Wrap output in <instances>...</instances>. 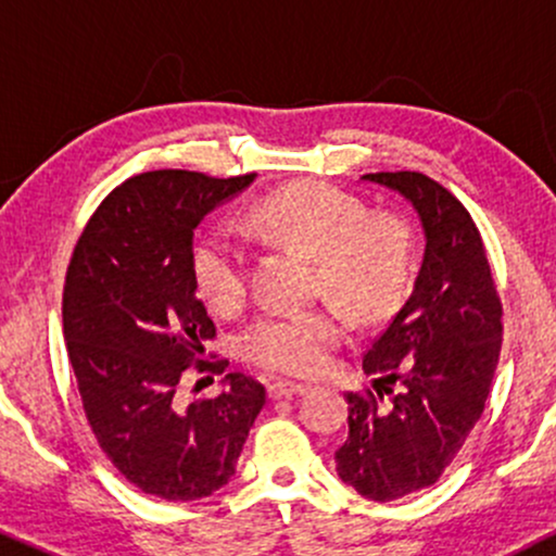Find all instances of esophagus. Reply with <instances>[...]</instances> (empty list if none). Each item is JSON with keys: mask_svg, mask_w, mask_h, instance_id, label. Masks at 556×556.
Returning <instances> with one entry per match:
<instances>
[{"mask_svg": "<svg viewBox=\"0 0 556 556\" xmlns=\"http://www.w3.org/2000/svg\"><path fill=\"white\" fill-rule=\"evenodd\" d=\"M308 392L305 384H295V381H271L269 384V397L282 400V397H298V394Z\"/></svg>", "mask_w": 556, "mask_h": 556, "instance_id": "34e87169", "label": "esophagus"}]
</instances>
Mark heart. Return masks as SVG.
Instances as JSON below:
<instances>
[{
    "label": "heart",
    "instance_id": "b5f03b06",
    "mask_svg": "<svg viewBox=\"0 0 556 556\" xmlns=\"http://www.w3.org/2000/svg\"><path fill=\"white\" fill-rule=\"evenodd\" d=\"M248 225L274 245L314 258L316 290L327 292L355 321H384L410 290L413 232L394 212L368 214L358 195L327 182H298L253 203ZM195 292L216 314H232L248 292L245 248L229 225L195 242L190 258ZM334 308L269 311L240 331L242 358L271 374L321 371L342 340Z\"/></svg>",
    "mask_w": 556,
    "mask_h": 556
}]
</instances>
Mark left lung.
<instances>
[{
  "instance_id": "obj_1",
  "label": "left lung",
  "mask_w": 556,
  "mask_h": 556,
  "mask_svg": "<svg viewBox=\"0 0 556 556\" xmlns=\"http://www.w3.org/2000/svg\"><path fill=\"white\" fill-rule=\"evenodd\" d=\"M426 232L416 290L363 355L371 387L348 392L337 473L374 502L439 481L481 418L502 350V300L468 208L424 172H374Z\"/></svg>"
}]
</instances>
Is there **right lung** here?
I'll list each match as a JSON object with an SVG mask.
<instances>
[{"label":"right lung","instance_id":"obj_1","mask_svg":"<svg viewBox=\"0 0 556 556\" xmlns=\"http://www.w3.org/2000/svg\"><path fill=\"white\" fill-rule=\"evenodd\" d=\"M253 177H130L99 203L70 258L62 329L83 413L114 468L159 500L225 486L266 402L264 384L238 371L216 397H180L190 374L208 379L229 363L203 361L216 327L195 298L193 232Z\"/></svg>","mask_w":556,"mask_h":556}]
</instances>
